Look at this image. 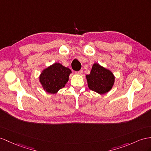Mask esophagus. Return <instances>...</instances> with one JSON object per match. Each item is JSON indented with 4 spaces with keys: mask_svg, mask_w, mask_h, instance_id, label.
<instances>
[{
    "mask_svg": "<svg viewBox=\"0 0 151 151\" xmlns=\"http://www.w3.org/2000/svg\"><path fill=\"white\" fill-rule=\"evenodd\" d=\"M76 73L77 75H82L83 74V71L82 70H80V71H77V72H76Z\"/></svg>",
    "mask_w": 151,
    "mask_h": 151,
    "instance_id": "34e87169",
    "label": "esophagus"
}]
</instances>
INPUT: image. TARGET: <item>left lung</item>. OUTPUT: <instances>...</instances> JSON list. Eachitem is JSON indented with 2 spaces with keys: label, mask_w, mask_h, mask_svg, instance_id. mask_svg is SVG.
Here are the masks:
<instances>
[{
  "label": "left lung",
  "mask_w": 151,
  "mask_h": 151,
  "mask_svg": "<svg viewBox=\"0 0 151 151\" xmlns=\"http://www.w3.org/2000/svg\"><path fill=\"white\" fill-rule=\"evenodd\" d=\"M115 77L109 69L98 63H94L90 75H86L88 88L99 94H104L112 88Z\"/></svg>",
  "instance_id": "obj_1"
}]
</instances>
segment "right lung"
Returning a JSON list of instances; mask_svg holds the SVG:
<instances>
[{"mask_svg": "<svg viewBox=\"0 0 151 151\" xmlns=\"http://www.w3.org/2000/svg\"><path fill=\"white\" fill-rule=\"evenodd\" d=\"M71 73L69 68L59 63H55L41 71L39 81L45 92L55 94L65 87Z\"/></svg>", "mask_w": 151, "mask_h": 151, "instance_id": "1", "label": "right lung"}]
</instances>
